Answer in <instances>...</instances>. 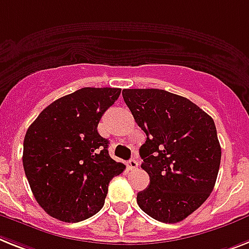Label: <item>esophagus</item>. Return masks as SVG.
<instances>
[{
    "label": "esophagus",
    "mask_w": 249,
    "mask_h": 249,
    "mask_svg": "<svg viewBox=\"0 0 249 249\" xmlns=\"http://www.w3.org/2000/svg\"><path fill=\"white\" fill-rule=\"evenodd\" d=\"M127 166H128V169L133 170V169H137V166H139V161L136 159H131L127 163Z\"/></svg>",
    "instance_id": "obj_1"
}]
</instances>
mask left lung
<instances>
[{"label":"left lung","instance_id":"obj_1","mask_svg":"<svg viewBox=\"0 0 249 249\" xmlns=\"http://www.w3.org/2000/svg\"><path fill=\"white\" fill-rule=\"evenodd\" d=\"M123 99L146 133L140 147L150 184L140 209L161 223H178L207 200L216 182L221 147L213 120L183 96L160 89H124Z\"/></svg>","mask_w":249,"mask_h":249}]
</instances>
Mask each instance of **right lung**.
I'll list each match as a JSON object with an SVG mask.
<instances>
[{"mask_svg": "<svg viewBox=\"0 0 249 249\" xmlns=\"http://www.w3.org/2000/svg\"><path fill=\"white\" fill-rule=\"evenodd\" d=\"M120 94L117 88H83L54 100L29 126L22 165L36 202L52 217L79 223L95 215L113 177L126 169L98 132Z\"/></svg>", "mask_w": 249, "mask_h": 249, "instance_id": "add662e5", "label": "right lung"}]
</instances>
